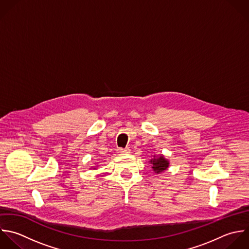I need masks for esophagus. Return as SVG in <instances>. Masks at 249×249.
Here are the masks:
<instances>
[{"label":"esophagus","mask_w":249,"mask_h":249,"mask_svg":"<svg viewBox=\"0 0 249 249\" xmlns=\"http://www.w3.org/2000/svg\"><path fill=\"white\" fill-rule=\"evenodd\" d=\"M130 152V149L129 147H126V148H118V153L120 154H127Z\"/></svg>","instance_id":"obj_1"}]
</instances>
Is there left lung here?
<instances>
[{
	"instance_id": "1",
	"label": "left lung",
	"mask_w": 249,
	"mask_h": 249,
	"mask_svg": "<svg viewBox=\"0 0 249 249\" xmlns=\"http://www.w3.org/2000/svg\"><path fill=\"white\" fill-rule=\"evenodd\" d=\"M150 163L152 164V169L155 173H161L167 170V168L169 167V162L163 156H160L155 159H151Z\"/></svg>"
}]
</instances>
